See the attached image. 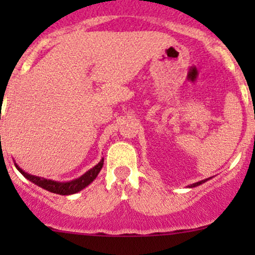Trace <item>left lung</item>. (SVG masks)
<instances>
[{
  "instance_id": "8db88e82",
  "label": "left lung",
  "mask_w": 255,
  "mask_h": 255,
  "mask_svg": "<svg viewBox=\"0 0 255 255\" xmlns=\"http://www.w3.org/2000/svg\"><path fill=\"white\" fill-rule=\"evenodd\" d=\"M210 179H211V177H208V179H205V180H201V181H197V182H195V184L190 185V186H187V187H196V186H199V185H201V184H204V182L208 181Z\"/></svg>"
}]
</instances>
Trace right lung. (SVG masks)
<instances>
[{
    "instance_id": "right-lung-1",
    "label": "right lung",
    "mask_w": 255,
    "mask_h": 255,
    "mask_svg": "<svg viewBox=\"0 0 255 255\" xmlns=\"http://www.w3.org/2000/svg\"><path fill=\"white\" fill-rule=\"evenodd\" d=\"M14 165H16L17 170L19 171L25 179H28L29 181H32L33 184L40 186L42 189L58 195H73V194H76V192L81 191V190L85 189L86 186H89V185L96 179V176L99 175L100 170H101L102 166H104V158H102L101 160L99 161V164H96L94 168L90 169L89 171H86L84 175L78 177V179L71 180V181H65V182L54 181V180L45 179V177L32 175V174L25 173L22 168L18 166L17 163H14Z\"/></svg>"
}]
</instances>
